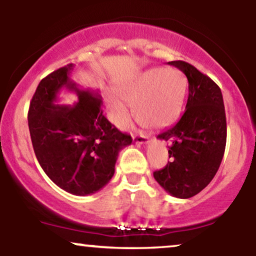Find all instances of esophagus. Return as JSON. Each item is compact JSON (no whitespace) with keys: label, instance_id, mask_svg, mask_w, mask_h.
<instances>
[{"label":"esophagus","instance_id":"1","mask_svg":"<svg viewBox=\"0 0 256 256\" xmlns=\"http://www.w3.org/2000/svg\"><path fill=\"white\" fill-rule=\"evenodd\" d=\"M134 140L136 144H146L149 142V138L144 134H134Z\"/></svg>","mask_w":256,"mask_h":256}]
</instances>
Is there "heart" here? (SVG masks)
<instances>
[{
    "label": "heart",
    "mask_w": 256,
    "mask_h": 256,
    "mask_svg": "<svg viewBox=\"0 0 256 256\" xmlns=\"http://www.w3.org/2000/svg\"><path fill=\"white\" fill-rule=\"evenodd\" d=\"M186 90V78L178 70H149L120 88L122 99L116 94L107 96L112 122L125 130L132 116L130 104L142 125L152 128L172 125L183 110Z\"/></svg>",
    "instance_id": "obj_1"
}]
</instances>
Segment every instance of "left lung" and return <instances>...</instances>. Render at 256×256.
Listing matches in <instances>:
<instances>
[{"label":"left lung","instance_id":"left-lung-1","mask_svg":"<svg viewBox=\"0 0 256 256\" xmlns=\"http://www.w3.org/2000/svg\"><path fill=\"white\" fill-rule=\"evenodd\" d=\"M186 76L189 96L179 122L158 134L168 140L171 161L154 172L167 192L189 198L204 190L218 172L226 146V116L220 88L185 61H171Z\"/></svg>","mask_w":256,"mask_h":256}]
</instances>
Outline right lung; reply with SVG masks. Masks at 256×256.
<instances>
[{
    "instance_id": "right-lung-1",
    "label": "right lung",
    "mask_w": 256,
    "mask_h": 256,
    "mask_svg": "<svg viewBox=\"0 0 256 256\" xmlns=\"http://www.w3.org/2000/svg\"><path fill=\"white\" fill-rule=\"evenodd\" d=\"M73 67L66 64L40 80L28 120L34 154L46 174L64 192L85 196L110 183L119 152L132 138L104 116L98 92L78 89L70 78ZM62 87L74 90L78 102L55 105Z\"/></svg>"
}]
</instances>
